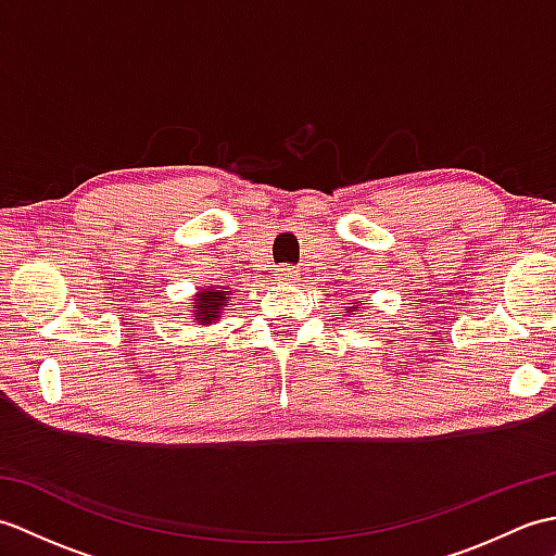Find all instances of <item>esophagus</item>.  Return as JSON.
I'll return each mask as SVG.
<instances>
[{"instance_id": "obj_1", "label": "esophagus", "mask_w": 556, "mask_h": 556, "mask_svg": "<svg viewBox=\"0 0 556 556\" xmlns=\"http://www.w3.org/2000/svg\"><path fill=\"white\" fill-rule=\"evenodd\" d=\"M277 279H299V269L293 265H279L277 267Z\"/></svg>"}]
</instances>
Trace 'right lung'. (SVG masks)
Listing matches in <instances>:
<instances>
[{
	"label": "right lung",
	"instance_id": "right-lung-1",
	"mask_svg": "<svg viewBox=\"0 0 556 556\" xmlns=\"http://www.w3.org/2000/svg\"><path fill=\"white\" fill-rule=\"evenodd\" d=\"M198 305V320L200 323H212V317H217V313L222 311V305H227V291H215V289H207L205 293H200L195 299Z\"/></svg>",
	"mask_w": 556,
	"mask_h": 556
}]
</instances>
